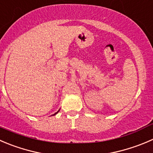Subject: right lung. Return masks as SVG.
Masks as SVG:
<instances>
[{
  "instance_id": "obj_1",
  "label": "right lung",
  "mask_w": 153,
  "mask_h": 153,
  "mask_svg": "<svg viewBox=\"0 0 153 153\" xmlns=\"http://www.w3.org/2000/svg\"><path fill=\"white\" fill-rule=\"evenodd\" d=\"M58 111H57V113H55V114H53V115H55V114H57V113H58Z\"/></svg>"
}]
</instances>
